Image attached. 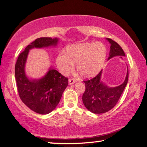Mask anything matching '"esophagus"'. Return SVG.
<instances>
[{
    "label": "esophagus",
    "mask_w": 147,
    "mask_h": 147,
    "mask_svg": "<svg viewBox=\"0 0 147 147\" xmlns=\"http://www.w3.org/2000/svg\"><path fill=\"white\" fill-rule=\"evenodd\" d=\"M75 82H76V80H74L73 78H70L69 80V85H72V84H74Z\"/></svg>",
    "instance_id": "obj_1"
}]
</instances>
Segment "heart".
Instances as JSON below:
<instances>
[{"mask_svg": "<svg viewBox=\"0 0 147 147\" xmlns=\"http://www.w3.org/2000/svg\"><path fill=\"white\" fill-rule=\"evenodd\" d=\"M107 55L106 46L101 42L69 45L64 53H59L56 63L59 71L63 74H68L76 70L82 78H89L96 76L102 68Z\"/></svg>", "mask_w": 147, "mask_h": 147, "instance_id": "1", "label": "heart"}]
</instances>
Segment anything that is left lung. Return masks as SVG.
Segmentation results:
<instances>
[{"label": "left lung", "mask_w": 147, "mask_h": 147, "mask_svg": "<svg viewBox=\"0 0 147 147\" xmlns=\"http://www.w3.org/2000/svg\"><path fill=\"white\" fill-rule=\"evenodd\" d=\"M110 43L108 60L115 56H125L123 49L111 39L106 38ZM102 70L94 78L84 81L86 84V91L82 96L84 105L91 112L95 114L106 113L112 109L117 103L123 92L128 84V69L123 83L116 87H109L101 80Z\"/></svg>", "instance_id": "1"}]
</instances>
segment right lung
I'll use <instances>...</instances> for the list:
<instances>
[{"label": "right lung", "instance_id": "obj_1", "mask_svg": "<svg viewBox=\"0 0 147 147\" xmlns=\"http://www.w3.org/2000/svg\"><path fill=\"white\" fill-rule=\"evenodd\" d=\"M58 42L57 38L36 39L19 54L15 67L17 90L21 100L32 111L42 115L51 113L56 108L68 86V78L52 67L40 78H29L25 71L27 58L30 50L56 47Z\"/></svg>", "mask_w": 147, "mask_h": 147}]
</instances>
